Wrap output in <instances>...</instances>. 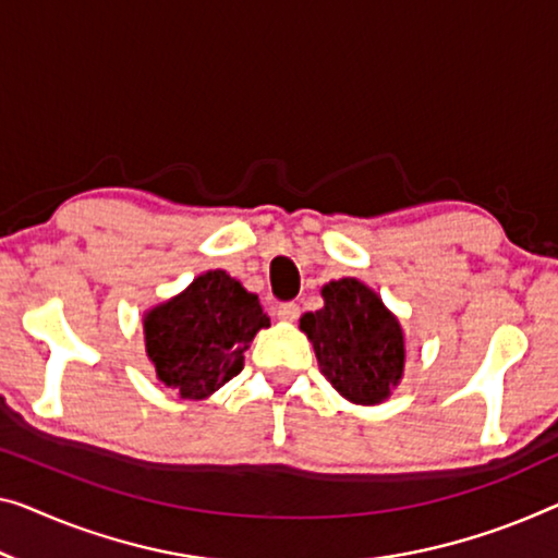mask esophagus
I'll return each mask as SVG.
<instances>
[{
  "label": "esophagus",
  "instance_id": "1",
  "mask_svg": "<svg viewBox=\"0 0 558 558\" xmlns=\"http://www.w3.org/2000/svg\"><path fill=\"white\" fill-rule=\"evenodd\" d=\"M276 318L278 320H282V323H293V320H298V315H301V305L298 303H278L276 305Z\"/></svg>",
  "mask_w": 558,
  "mask_h": 558
}]
</instances>
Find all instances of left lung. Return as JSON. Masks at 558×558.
<instances>
[{"instance_id":"8db88e82","label":"left lung","mask_w":558,"mask_h":558,"mask_svg":"<svg viewBox=\"0 0 558 558\" xmlns=\"http://www.w3.org/2000/svg\"><path fill=\"white\" fill-rule=\"evenodd\" d=\"M326 305L305 313L301 330L330 386L351 403H384L405 365L403 328L376 290L355 278L323 286Z\"/></svg>"}]
</instances>
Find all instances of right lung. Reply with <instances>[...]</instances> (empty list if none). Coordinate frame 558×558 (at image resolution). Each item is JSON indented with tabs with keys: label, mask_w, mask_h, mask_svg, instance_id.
Here are the masks:
<instances>
[{
	"label": "right lung",
	"mask_w": 558,
	"mask_h": 558,
	"mask_svg": "<svg viewBox=\"0 0 558 558\" xmlns=\"http://www.w3.org/2000/svg\"><path fill=\"white\" fill-rule=\"evenodd\" d=\"M268 326L257 295L226 270H207L145 313V351L165 386L203 401L243 371V353Z\"/></svg>",
	"instance_id": "obj_1"
}]
</instances>
